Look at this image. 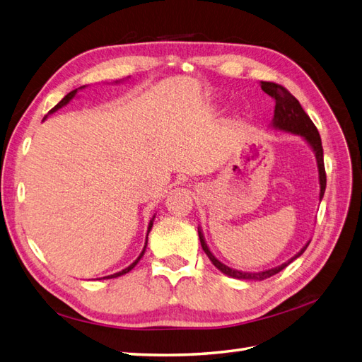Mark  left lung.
Here are the masks:
<instances>
[{"label": "left lung", "instance_id": "1", "mask_svg": "<svg viewBox=\"0 0 362 362\" xmlns=\"http://www.w3.org/2000/svg\"><path fill=\"white\" fill-rule=\"evenodd\" d=\"M261 89L264 90L267 95H270L272 98H275V101H276L275 117H273V127L286 129V131H291V133H294V134H300L313 146V149L315 152V157H317V166H319L320 199H322L325 194V189H326V172H325V161H323V146H322V139H320L319 131H317L310 116L305 113L299 101L296 100V98L286 89V87L281 84H276V83H272V81H261ZM198 233H199V240H201V246H202L204 252L218 270L225 273V275H228V276H233L237 279H247V281H264L273 275H276V273H279L282 269H286L293 259L300 257L305 252V249L310 245L308 243L306 246H303V249L299 252L298 255H294L290 261L284 262L282 266H278V267L270 269V270H264V272H258V273H247V272H238V270L229 269L225 264H222L221 261L216 259L214 255L210 252V249H208L205 240H204V235L199 229H198Z\"/></svg>", "mask_w": 362, "mask_h": 362}]
</instances>
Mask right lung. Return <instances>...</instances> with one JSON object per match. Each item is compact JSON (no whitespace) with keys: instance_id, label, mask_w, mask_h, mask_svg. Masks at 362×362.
<instances>
[{"instance_id":"add662e5","label":"right lung","mask_w":362,"mask_h":362,"mask_svg":"<svg viewBox=\"0 0 362 362\" xmlns=\"http://www.w3.org/2000/svg\"><path fill=\"white\" fill-rule=\"evenodd\" d=\"M75 93H76V89H75V90H72V92H69V93H68L66 96H64V98H63V100H62V101H60V103H59V104H57L56 107H54V108H51V110H49V113H52V112H56V110H59V108H60V107H63L64 104H68V103H69V101L72 100V98L75 96ZM152 221H154V218H152ZM152 221L149 222V228H148V234H149V231H151V228H152ZM146 238H148V237H146ZM145 249H146V246L144 247V250H141V254L139 255V258H137V259H136V261L133 262V264H131L129 267L124 269L122 272H119V273H115V275H110V276H107V279H110V278H117V276H120V275H125V273H128L129 270H133V269L136 267V264H137V262H139V259H140L141 257H144V254H145Z\"/></svg>"}]
</instances>
